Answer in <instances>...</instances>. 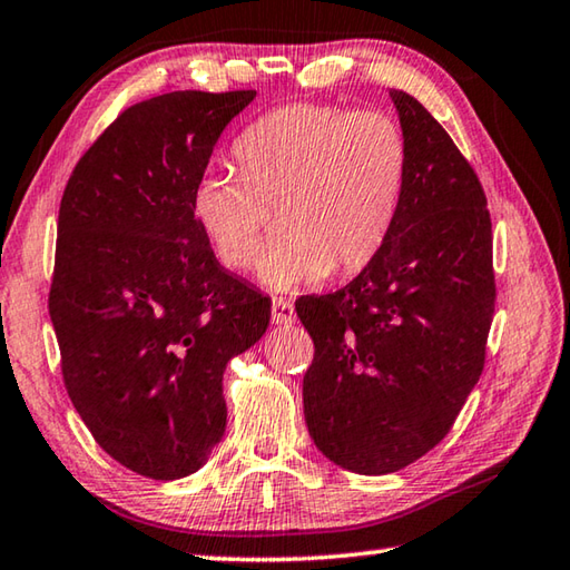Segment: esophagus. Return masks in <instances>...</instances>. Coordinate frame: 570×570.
<instances>
[{"label": "esophagus", "mask_w": 570, "mask_h": 570, "mask_svg": "<svg viewBox=\"0 0 570 570\" xmlns=\"http://www.w3.org/2000/svg\"><path fill=\"white\" fill-rule=\"evenodd\" d=\"M272 322L274 324H292L294 322V304L288 298L276 296L272 302Z\"/></svg>", "instance_id": "obj_1"}]
</instances>
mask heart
<instances>
[{
  "label": "heart",
  "instance_id": "heart-1",
  "mask_svg": "<svg viewBox=\"0 0 570 570\" xmlns=\"http://www.w3.org/2000/svg\"><path fill=\"white\" fill-rule=\"evenodd\" d=\"M240 176L204 173L193 216L230 272L254 266L272 214L284 238L262 258L274 292L352 276L374 262L400 214L407 142L390 115L334 105H288L238 135Z\"/></svg>",
  "mask_w": 570,
  "mask_h": 570
}]
</instances>
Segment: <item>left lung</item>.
<instances>
[{"mask_svg": "<svg viewBox=\"0 0 570 570\" xmlns=\"http://www.w3.org/2000/svg\"><path fill=\"white\" fill-rule=\"evenodd\" d=\"M407 180L387 244L334 294L302 296L314 340L304 417L344 470L387 475L448 435L475 387L495 312L488 200L445 128L390 90Z\"/></svg>", "mask_w": 570, "mask_h": 570, "instance_id": "obj_1", "label": "left lung"}]
</instances>
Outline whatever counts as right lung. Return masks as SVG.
<instances>
[{
	"label": "right lung",
	"instance_id": "obj_1",
	"mask_svg": "<svg viewBox=\"0 0 570 570\" xmlns=\"http://www.w3.org/2000/svg\"><path fill=\"white\" fill-rule=\"evenodd\" d=\"M254 98L130 105L62 193L50 320L65 387L95 442L153 480L206 465L226 430V364L272 320V298L218 264L193 216L220 132Z\"/></svg>",
	"mask_w": 570,
	"mask_h": 570
}]
</instances>
